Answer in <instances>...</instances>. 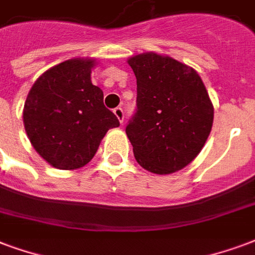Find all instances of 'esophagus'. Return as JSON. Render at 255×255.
<instances>
[{
  "label": "esophagus",
  "instance_id": "obj_1",
  "mask_svg": "<svg viewBox=\"0 0 255 255\" xmlns=\"http://www.w3.org/2000/svg\"><path fill=\"white\" fill-rule=\"evenodd\" d=\"M114 114H116V117L118 118V121H120L121 124L124 122V118H125V114H124V110H122V107H116L114 110Z\"/></svg>",
  "mask_w": 255,
  "mask_h": 255
}]
</instances>
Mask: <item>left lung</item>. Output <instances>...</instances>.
Returning a JSON list of instances; mask_svg holds the SVG:
<instances>
[{"instance_id": "obj_1", "label": "left lung", "mask_w": 255, "mask_h": 255, "mask_svg": "<svg viewBox=\"0 0 255 255\" xmlns=\"http://www.w3.org/2000/svg\"><path fill=\"white\" fill-rule=\"evenodd\" d=\"M137 109L126 125L134 157L146 171L168 175L198 156L207 141L214 106L198 72L169 56L130 57Z\"/></svg>"}]
</instances>
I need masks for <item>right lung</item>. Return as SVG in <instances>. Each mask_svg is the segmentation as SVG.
Instances as JSON below:
<instances>
[{
	"instance_id": "right-lung-1",
	"label": "right lung",
	"mask_w": 255,
	"mask_h": 255,
	"mask_svg": "<svg viewBox=\"0 0 255 255\" xmlns=\"http://www.w3.org/2000/svg\"><path fill=\"white\" fill-rule=\"evenodd\" d=\"M94 60L71 59L45 71L24 106V126L36 152L59 169H76L95 156L106 131L120 121L91 83Z\"/></svg>"
}]
</instances>
